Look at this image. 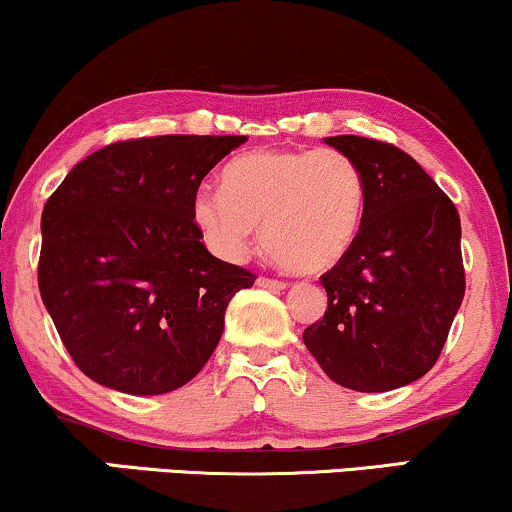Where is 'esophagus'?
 I'll return each mask as SVG.
<instances>
[{
  "label": "esophagus",
  "mask_w": 512,
  "mask_h": 512,
  "mask_svg": "<svg viewBox=\"0 0 512 512\" xmlns=\"http://www.w3.org/2000/svg\"><path fill=\"white\" fill-rule=\"evenodd\" d=\"M256 285H258V287H263V289H273V292H280V289H285V287H287V282H282V280H273V277H258Z\"/></svg>",
  "instance_id": "1"
}]
</instances>
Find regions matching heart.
<instances>
[{"label":"heart","instance_id":"heart-1","mask_svg":"<svg viewBox=\"0 0 512 512\" xmlns=\"http://www.w3.org/2000/svg\"><path fill=\"white\" fill-rule=\"evenodd\" d=\"M363 211V170L337 149L251 151L223 170V192L194 199V223L213 254L242 261L263 224L268 256L301 275L339 263Z\"/></svg>","mask_w":512,"mask_h":512}]
</instances>
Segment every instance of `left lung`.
Returning a JSON list of instances; mask_svg holds the SVG:
<instances>
[{
    "mask_svg": "<svg viewBox=\"0 0 512 512\" xmlns=\"http://www.w3.org/2000/svg\"><path fill=\"white\" fill-rule=\"evenodd\" d=\"M363 170L365 211L351 249L320 277L323 320L304 344L332 382L389 391L437 363L465 294L460 216L420 163L394 144L325 137Z\"/></svg>",
    "mask_w": 512,
    "mask_h": 512,
    "instance_id": "8db88e82",
    "label": "left lung"
}]
</instances>
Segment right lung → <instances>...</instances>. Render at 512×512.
Returning <instances> with one entry per match:
<instances>
[{
	"mask_svg": "<svg viewBox=\"0 0 512 512\" xmlns=\"http://www.w3.org/2000/svg\"><path fill=\"white\" fill-rule=\"evenodd\" d=\"M244 135H163L82 159L42 211L37 282L56 332L94 382L132 396L180 389L204 368L249 270L208 254L201 180Z\"/></svg>",
	"mask_w": 512,
	"mask_h": 512,
	"instance_id": "add662e5",
	"label": "right lung"
}]
</instances>
